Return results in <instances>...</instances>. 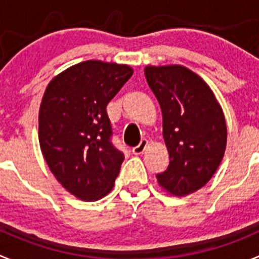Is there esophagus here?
I'll use <instances>...</instances> for the list:
<instances>
[{
	"label": "esophagus",
	"mask_w": 259,
	"mask_h": 259,
	"mask_svg": "<svg viewBox=\"0 0 259 259\" xmlns=\"http://www.w3.org/2000/svg\"><path fill=\"white\" fill-rule=\"evenodd\" d=\"M147 147H148V140L147 139H142V140H140L139 144L137 145V147L133 148V153H134L135 155L142 154V153L144 152L145 148H147Z\"/></svg>",
	"instance_id": "obj_1"
}]
</instances>
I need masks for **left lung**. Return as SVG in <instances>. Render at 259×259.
Returning a JSON list of instances; mask_svg holds the SVG:
<instances>
[{
    "instance_id": "obj_1",
    "label": "left lung",
    "mask_w": 259,
    "mask_h": 259,
    "mask_svg": "<svg viewBox=\"0 0 259 259\" xmlns=\"http://www.w3.org/2000/svg\"><path fill=\"white\" fill-rule=\"evenodd\" d=\"M145 78L163 116L169 153L158 183L175 196L204 187L214 176L227 147V124L210 87L182 66L147 67Z\"/></svg>"
}]
</instances>
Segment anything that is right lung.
<instances>
[{"instance_id": "right-lung-1", "label": "right lung", "mask_w": 259, "mask_h": 259, "mask_svg": "<svg viewBox=\"0 0 259 259\" xmlns=\"http://www.w3.org/2000/svg\"><path fill=\"white\" fill-rule=\"evenodd\" d=\"M133 76L129 66L87 60L48 84L39 112V143L58 182L84 201L106 196L124 153L112 143L106 106Z\"/></svg>"}]
</instances>
